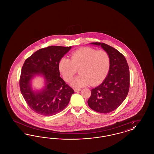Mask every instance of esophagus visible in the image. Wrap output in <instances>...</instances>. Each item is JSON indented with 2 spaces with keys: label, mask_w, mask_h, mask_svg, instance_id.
Segmentation results:
<instances>
[{
  "label": "esophagus",
  "mask_w": 154,
  "mask_h": 154,
  "mask_svg": "<svg viewBox=\"0 0 154 154\" xmlns=\"http://www.w3.org/2000/svg\"><path fill=\"white\" fill-rule=\"evenodd\" d=\"M74 90L75 92H79V91H80L81 89H80V88H74Z\"/></svg>",
  "instance_id": "obj_1"
}]
</instances>
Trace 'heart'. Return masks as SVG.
I'll return each instance as SVG.
<instances>
[{"instance_id": "1", "label": "heart", "mask_w": 154, "mask_h": 154, "mask_svg": "<svg viewBox=\"0 0 154 154\" xmlns=\"http://www.w3.org/2000/svg\"><path fill=\"white\" fill-rule=\"evenodd\" d=\"M110 63L107 52L83 47L73 52L70 59H61L58 68L66 82L71 81L79 69L80 74L72 81V85L75 87H81L89 84L95 85L100 83L109 71Z\"/></svg>"}]
</instances>
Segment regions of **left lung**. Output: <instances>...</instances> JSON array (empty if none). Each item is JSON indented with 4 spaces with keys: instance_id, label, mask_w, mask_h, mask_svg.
<instances>
[{
    "instance_id": "obj_1",
    "label": "left lung",
    "mask_w": 154,
    "mask_h": 154,
    "mask_svg": "<svg viewBox=\"0 0 154 154\" xmlns=\"http://www.w3.org/2000/svg\"><path fill=\"white\" fill-rule=\"evenodd\" d=\"M91 44L101 47L109 54L111 60L107 76L98 87L91 90L89 107L100 113H109L117 109L128 95L130 85L129 66L124 56L105 43Z\"/></svg>"
}]
</instances>
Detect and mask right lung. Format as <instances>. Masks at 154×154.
I'll list each match as a JSON object with an SVG mask.
<instances>
[{"mask_svg": "<svg viewBox=\"0 0 154 154\" xmlns=\"http://www.w3.org/2000/svg\"><path fill=\"white\" fill-rule=\"evenodd\" d=\"M72 47L51 45L41 48L26 59L20 79L22 96L30 108L43 116H51L62 111L69 103L73 89L60 77V60ZM36 74L43 75L46 81L45 88L34 93L30 80Z\"/></svg>", "mask_w": 154, "mask_h": 154, "instance_id": "right-lung-1", "label": "right lung"}]
</instances>
